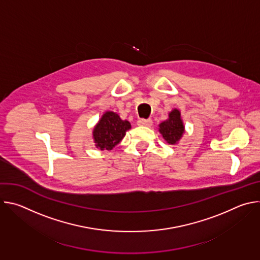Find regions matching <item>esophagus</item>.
Segmentation results:
<instances>
[{"instance_id": "34e87169", "label": "esophagus", "mask_w": 260, "mask_h": 260, "mask_svg": "<svg viewBox=\"0 0 260 260\" xmlns=\"http://www.w3.org/2000/svg\"><path fill=\"white\" fill-rule=\"evenodd\" d=\"M137 123L140 126H151L153 122L151 119H139Z\"/></svg>"}]
</instances>
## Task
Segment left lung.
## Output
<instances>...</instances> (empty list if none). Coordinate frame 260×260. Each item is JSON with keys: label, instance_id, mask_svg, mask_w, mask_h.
<instances>
[{"label": "left lung", "instance_id": "obj_1", "mask_svg": "<svg viewBox=\"0 0 260 260\" xmlns=\"http://www.w3.org/2000/svg\"><path fill=\"white\" fill-rule=\"evenodd\" d=\"M158 132L168 144L176 145L179 143L185 133V125L181 118L180 110L174 108L171 111L168 119L159 123Z\"/></svg>", "mask_w": 260, "mask_h": 260}]
</instances>
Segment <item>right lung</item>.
Segmentation results:
<instances>
[{"mask_svg":"<svg viewBox=\"0 0 260 260\" xmlns=\"http://www.w3.org/2000/svg\"><path fill=\"white\" fill-rule=\"evenodd\" d=\"M131 128L127 120H122L113 111H106L92 131L94 146L100 150H112Z\"/></svg>","mask_w":260,"mask_h":260,"instance_id":"add662e5","label":"right lung"}]
</instances>
